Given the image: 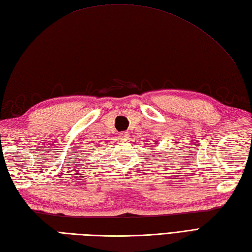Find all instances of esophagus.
Listing matches in <instances>:
<instances>
[{
    "mask_svg": "<svg viewBox=\"0 0 252 252\" xmlns=\"http://www.w3.org/2000/svg\"><path fill=\"white\" fill-rule=\"evenodd\" d=\"M119 137L121 138L122 141H126V138H129V133H127V132H122V133H120Z\"/></svg>",
    "mask_w": 252,
    "mask_h": 252,
    "instance_id": "obj_1",
    "label": "esophagus"
}]
</instances>
